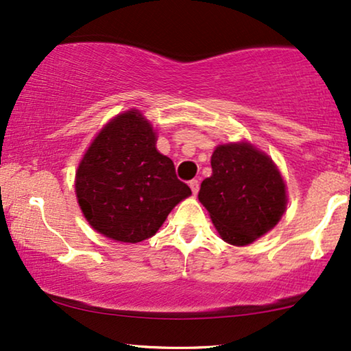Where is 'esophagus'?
<instances>
[{"mask_svg": "<svg viewBox=\"0 0 351 351\" xmlns=\"http://www.w3.org/2000/svg\"><path fill=\"white\" fill-rule=\"evenodd\" d=\"M189 185H190L191 191H193V195L198 193V190H199V180H196V179L190 180V182H189Z\"/></svg>", "mask_w": 351, "mask_h": 351, "instance_id": "obj_1", "label": "esophagus"}]
</instances>
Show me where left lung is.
Masks as SVG:
<instances>
[{
  "instance_id": "8db88e82",
  "label": "left lung",
  "mask_w": 351,
  "mask_h": 351,
  "mask_svg": "<svg viewBox=\"0 0 351 351\" xmlns=\"http://www.w3.org/2000/svg\"><path fill=\"white\" fill-rule=\"evenodd\" d=\"M210 166L213 176L203 180L198 199L223 241L247 246L280 222L286 185L270 156L249 142L223 143Z\"/></svg>"
}]
</instances>
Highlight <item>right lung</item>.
Instances as JSON below:
<instances>
[{
    "instance_id": "add662e5",
    "label": "right lung",
    "mask_w": 351,
    "mask_h": 351,
    "mask_svg": "<svg viewBox=\"0 0 351 351\" xmlns=\"http://www.w3.org/2000/svg\"><path fill=\"white\" fill-rule=\"evenodd\" d=\"M75 191L90 227L119 243L153 237L191 195L171 158L156 150V132L138 110L118 114L97 134L76 171Z\"/></svg>"
}]
</instances>
